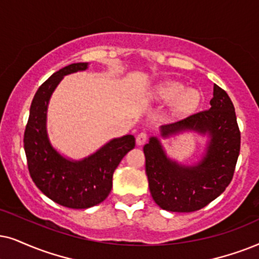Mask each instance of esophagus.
Segmentation results:
<instances>
[{"mask_svg": "<svg viewBox=\"0 0 259 259\" xmlns=\"http://www.w3.org/2000/svg\"><path fill=\"white\" fill-rule=\"evenodd\" d=\"M147 139H148V136H147L146 133H140L139 135L136 136V145L137 146L145 145V143L147 142Z\"/></svg>", "mask_w": 259, "mask_h": 259, "instance_id": "34e87169", "label": "esophagus"}]
</instances>
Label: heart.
<instances>
[{
    "instance_id": "b5f03b06",
    "label": "heart",
    "mask_w": 259,
    "mask_h": 259,
    "mask_svg": "<svg viewBox=\"0 0 259 259\" xmlns=\"http://www.w3.org/2000/svg\"><path fill=\"white\" fill-rule=\"evenodd\" d=\"M152 98L163 104L172 103L176 113L188 114L197 109L202 94L196 88H185L184 84L178 81H165L154 88Z\"/></svg>"
}]
</instances>
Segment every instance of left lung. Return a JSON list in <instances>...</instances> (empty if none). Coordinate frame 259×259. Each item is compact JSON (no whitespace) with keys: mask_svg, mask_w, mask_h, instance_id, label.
<instances>
[{"mask_svg":"<svg viewBox=\"0 0 259 259\" xmlns=\"http://www.w3.org/2000/svg\"><path fill=\"white\" fill-rule=\"evenodd\" d=\"M189 132L207 137L201 159L192 165L169 158L155 136L143 147L150 194L160 208L168 211L202 209L219 197L233 178L240 152V132L233 103L218 84H214L209 110L160 126L162 139Z\"/></svg>","mask_w":259,"mask_h":259,"instance_id":"8db88e82","label":"left lung"}]
</instances>
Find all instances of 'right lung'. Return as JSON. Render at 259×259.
Instances as JSON below:
<instances>
[{"mask_svg": "<svg viewBox=\"0 0 259 259\" xmlns=\"http://www.w3.org/2000/svg\"><path fill=\"white\" fill-rule=\"evenodd\" d=\"M88 63L62 68L38 88L32 100L24 136V148L32 181L47 197L73 209L99 204L112 189V176L124 155L135 147V137L110 140L81 160L62 155L48 134V107L51 96L65 75L88 69Z\"/></svg>", "mask_w": 259, "mask_h": 259, "instance_id": "obj_1", "label": "right lung"}]
</instances>
